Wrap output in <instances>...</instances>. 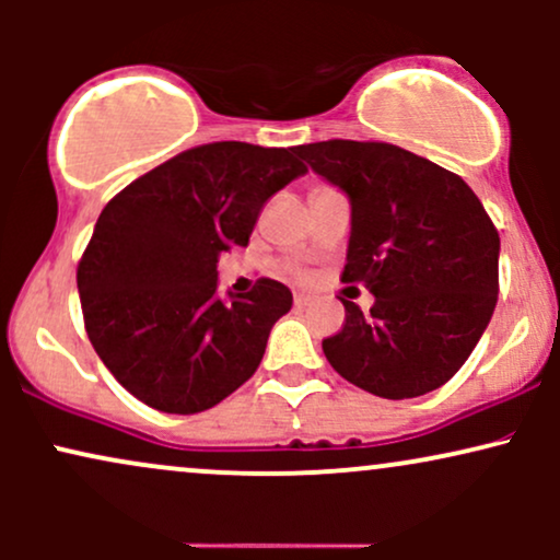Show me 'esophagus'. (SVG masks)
I'll return each instance as SVG.
<instances>
[{
  "instance_id": "34e87169",
  "label": "esophagus",
  "mask_w": 560,
  "mask_h": 560,
  "mask_svg": "<svg viewBox=\"0 0 560 560\" xmlns=\"http://www.w3.org/2000/svg\"><path fill=\"white\" fill-rule=\"evenodd\" d=\"M307 302H311V294H294V305L298 307H305Z\"/></svg>"
}]
</instances>
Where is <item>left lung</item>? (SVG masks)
<instances>
[{
    "mask_svg": "<svg viewBox=\"0 0 560 560\" xmlns=\"http://www.w3.org/2000/svg\"><path fill=\"white\" fill-rule=\"evenodd\" d=\"M298 155L350 197L345 284H363V316L342 300L345 326L324 355L347 382L387 400L427 395L455 376L498 302L500 236L464 178L384 141L329 139Z\"/></svg>",
    "mask_w": 560,
    "mask_h": 560,
    "instance_id": "obj_1",
    "label": "left lung"
}]
</instances>
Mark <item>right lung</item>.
I'll list each match as a JSON object with an SVG mask.
<instances>
[{
	"label": "right lung",
	"mask_w": 560,
	"mask_h": 560,
	"mask_svg": "<svg viewBox=\"0 0 560 560\" xmlns=\"http://www.w3.org/2000/svg\"><path fill=\"white\" fill-rule=\"evenodd\" d=\"M305 171L294 147L213 141L105 205L75 281L96 355L137 400L199 413L258 371L292 292L258 279L221 300L218 255L247 247L262 205Z\"/></svg>",
	"instance_id": "obj_1"
}]
</instances>
